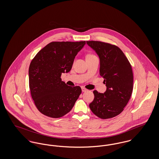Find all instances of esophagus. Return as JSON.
<instances>
[{
	"instance_id": "obj_1",
	"label": "esophagus",
	"mask_w": 159,
	"mask_h": 159,
	"mask_svg": "<svg viewBox=\"0 0 159 159\" xmlns=\"http://www.w3.org/2000/svg\"><path fill=\"white\" fill-rule=\"evenodd\" d=\"M82 91L83 92H86V91H88V89H86L85 88H84V87H82Z\"/></svg>"
}]
</instances>
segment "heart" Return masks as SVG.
Listing matches in <instances>:
<instances>
[{
	"instance_id": "b5f03b06",
	"label": "heart",
	"mask_w": 159,
	"mask_h": 159,
	"mask_svg": "<svg viewBox=\"0 0 159 159\" xmlns=\"http://www.w3.org/2000/svg\"><path fill=\"white\" fill-rule=\"evenodd\" d=\"M93 56H95V55H93V54H91V53H89L86 55V58L87 57H93Z\"/></svg>"
}]
</instances>
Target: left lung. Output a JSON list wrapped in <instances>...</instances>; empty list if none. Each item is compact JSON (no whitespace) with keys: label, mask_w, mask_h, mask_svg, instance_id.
Returning a JSON list of instances; mask_svg holds the SVG:
<instances>
[{"label":"left lung","mask_w":159,"mask_h":159,"mask_svg":"<svg viewBox=\"0 0 159 159\" xmlns=\"http://www.w3.org/2000/svg\"><path fill=\"white\" fill-rule=\"evenodd\" d=\"M97 53L100 60L99 75L104 80L106 91H94V99L89 104L92 113L102 119L114 117L123 111L133 91L132 67L121 49L108 43L86 41Z\"/></svg>","instance_id":"8db88e82"}]
</instances>
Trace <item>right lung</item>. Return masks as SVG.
I'll return each mask as SVG.
<instances>
[{
    "label": "right lung",
    "instance_id": "add662e5",
    "mask_svg": "<svg viewBox=\"0 0 159 159\" xmlns=\"http://www.w3.org/2000/svg\"><path fill=\"white\" fill-rule=\"evenodd\" d=\"M85 44V41L52 42L31 61L29 88L34 104L41 113L59 118L75 106L82 89L79 86L67 85L61 76L71 70L76 55Z\"/></svg>",
    "mask_w": 159,
    "mask_h": 159
}]
</instances>
